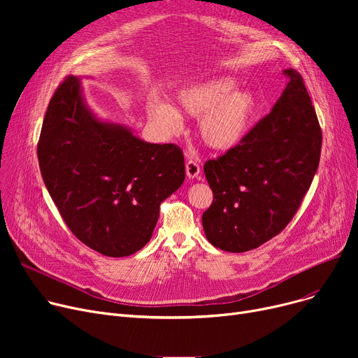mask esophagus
<instances>
[{"mask_svg": "<svg viewBox=\"0 0 358 358\" xmlns=\"http://www.w3.org/2000/svg\"><path fill=\"white\" fill-rule=\"evenodd\" d=\"M185 173H187V177L189 178H199L200 177V165L193 161V159H189L185 162Z\"/></svg>", "mask_w": 358, "mask_h": 358, "instance_id": "esophagus-1", "label": "esophagus"}]
</instances>
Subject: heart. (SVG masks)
<instances>
[{"mask_svg": "<svg viewBox=\"0 0 358 358\" xmlns=\"http://www.w3.org/2000/svg\"><path fill=\"white\" fill-rule=\"evenodd\" d=\"M239 81L217 75L184 85L176 92L177 107L152 100L148 116L166 136L178 135L182 115L200 119L199 131L209 148L227 152L248 136L259 113L258 94L250 87H238Z\"/></svg>", "mask_w": 358, "mask_h": 358, "instance_id": "b5f03b06", "label": "heart"}]
</instances>
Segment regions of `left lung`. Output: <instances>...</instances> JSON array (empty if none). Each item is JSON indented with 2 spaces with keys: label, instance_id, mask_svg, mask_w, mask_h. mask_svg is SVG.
Masks as SVG:
<instances>
[{
  "label": "left lung",
  "instance_id": "1",
  "mask_svg": "<svg viewBox=\"0 0 358 358\" xmlns=\"http://www.w3.org/2000/svg\"><path fill=\"white\" fill-rule=\"evenodd\" d=\"M270 115L236 148L204 164L213 203L201 216L206 238L228 252H245L283 231L308 193L321 158L322 131L300 73Z\"/></svg>",
  "mask_w": 358,
  "mask_h": 358
}]
</instances>
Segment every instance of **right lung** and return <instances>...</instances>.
<instances>
[{
	"instance_id": "1",
	"label": "right lung",
	"mask_w": 358,
	"mask_h": 358,
	"mask_svg": "<svg viewBox=\"0 0 358 358\" xmlns=\"http://www.w3.org/2000/svg\"><path fill=\"white\" fill-rule=\"evenodd\" d=\"M46 189L68 228L106 257H127L154 234L161 203L185 178L173 143H149L100 119L80 77H68L48 106L37 143Z\"/></svg>"
}]
</instances>
